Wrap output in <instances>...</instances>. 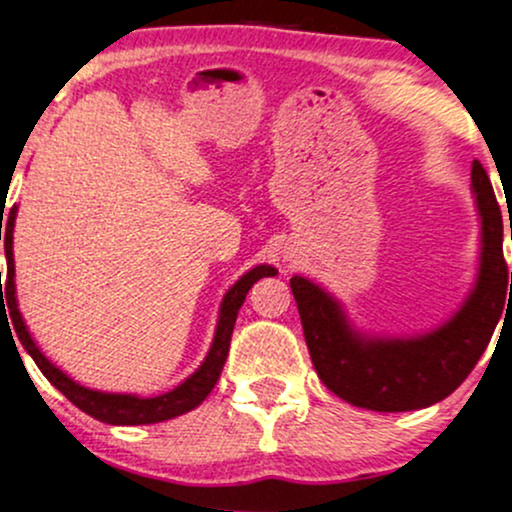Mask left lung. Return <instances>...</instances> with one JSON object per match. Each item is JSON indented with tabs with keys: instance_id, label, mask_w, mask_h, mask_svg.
<instances>
[{
	"instance_id": "8db88e82",
	"label": "left lung",
	"mask_w": 512,
	"mask_h": 512,
	"mask_svg": "<svg viewBox=\"0 0 512 512\" xmlns=\"http://www.w3.org/2000/svg\"><path fill=\"white\" fill-rule=\"evenodd\" d=\"M472 192L481 221L477 279L460 308L431 332L414 337L361 332L332 293L305 276L291 279L313 366L344 402L370 411L424 409L452 395L477 366L512 298V272L503 260L501 207L479 161L472 163Z\"/></svg>"
}]
</instances>
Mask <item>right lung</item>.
<instances>
[{
	"label": "right lung",
	"instance_id": "add662e5",
	"mask_svg": "<svg viewBox=\"0 0 512 512\" xmlns=\"http://www.w3.org/2000/svg\"><path fill=\"white\" fill-rule=\"evenodd\" d=\"M16 211L19 207H11L9 219L4 226H0V240L4 238V252H7V279H4V291L0 286V313L7 315L9 310V320L14 325L16 337L23 344V349L28 351V356L38 363V368L43 370L45 378L50 380L57 390L62 392L69 402L76 404L81 411H86L88 416L93 419L103 421V424L110 426H142V424H158V421H168L175 419V416L187 414L195 407L207 399V395L214 390L216 380H219L223 363H226L228 356V346H231V334L233 327H236V317L240 305H243L245 296H248L250 286L255 284L257 279L262 276H274L276 269L269 267V264H257L252 267L250 272H245L231 289L226 291L223 296L221 308H219V320H216V332H214V342L209 346V354L202 361L195 373L190 378H185L182 383L175 387V390L163 392L158 397H139V395H122V392H101V390H91V387L79 385L76 380L69 378L64 370H60L55 363L45 358L43 351L38 349L33 342L31 332H28L26 322L19 313V305H16V284H14V221H16ZM4 221V216H2ZM2 284V279H0ZM8 298V303H3V298Z\"/></svg>",
	"mask_w": 512,
	"mask_h": 512
}]
</instances>
